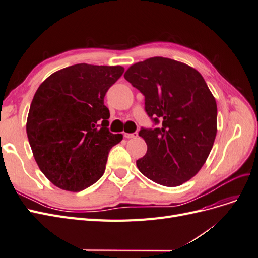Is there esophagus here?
Wrapping results in <instances>:
<instances>
[{
	"mask_svg": "<svg viewBox=\"0 0 258 258\" xmlns=\"http://www.w3.org/2000/svg\"><path fill=\"white\" fill-rule=\"evenodd\" d=\"M123 137L126 139H136L138 137L137 132H134V134H123Z\"/></svg>",
	"mask_w": 258,
	"mask_h": 258,
	"instance_id": "1",
	"label": "esophagus"
}]
</instances>
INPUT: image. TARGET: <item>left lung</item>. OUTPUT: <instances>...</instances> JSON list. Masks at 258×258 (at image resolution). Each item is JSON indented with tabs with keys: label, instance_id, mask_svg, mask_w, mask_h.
Listing matches in <instances>:
<instances>
[{
	"label": "left lung",
	"instance_id": "obj_1",
	"mask_svg": "<svg viewBox=\"0 0 258 258\" xmlns=\"http://www.w3.org/2000/svg\"><path fill=\"white\" fill-rule=\"evenodd\" d=\"M124 79L145 97V111L161 128L141 129L147 152L137 167L153 182L175 187L196 175L212 150L217 106L202 75L183 62L153 57L132 64Z\"/></svg>",
	"mask_w": 258,
	"mask_h": 258
}]
</instances>
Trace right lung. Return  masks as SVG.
<instances>
[{
  "label": "right lung",
  "instance_id": "right-lung-1",
  "mask_svg": "<svg viewBox=\"0 0 258 258\" xmlns=\"http://www.w3.org/2000/svg\"><path fill=\"white\" fill-rule=\"evenodd\" d=\"M123 71L79 63L52 73L37 88L27 135L38 168L54 186L76 192L103 175L108 153L122 140L107 129L104 96Z\"/></svg>",
  "mask_w": 258,
  "mask_h": 258
}]
</instances>
